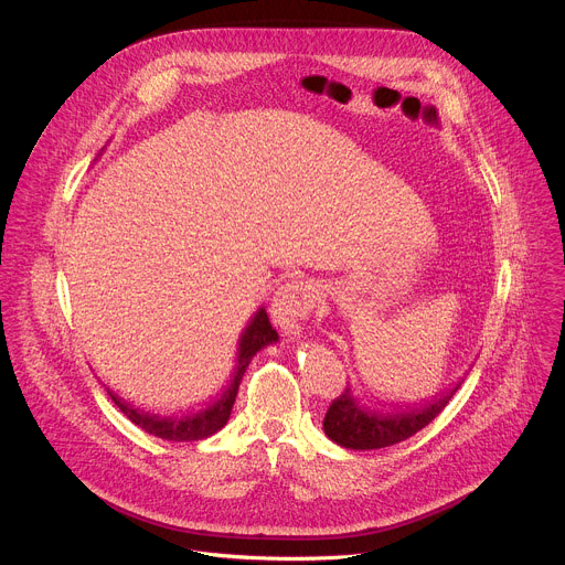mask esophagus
Listing matches in <instances>:
<instances>
[{
  "instance_id": "34e87169",
  "label": "esophagus",
  "mask_w": 565,
  "mask_h": 565,
  "mask_svg": "<svg viewBox=\"0 0 565 565\" xmlns=\"http://www.w3.org/2000/svg\"><path fill=\"white\" fill-rule=\"evenodd\" d=\"M317 301V288L310 281H290L275 297V315L288 335H299L303 321Z\"/></svg>"
}]
</instances>
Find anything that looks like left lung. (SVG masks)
<instances>
[{"label":"left lung","instance_id":"1","mask_svg":"<svg viewBox=\"0 0 565 565\" xmlns=\"http://www.w3.org/2000/svg\"><path fill=\"white\" fill-rule=\"evenodd\" d=\"M458 388V386H456ZM456 388L425 407H409L405 414H380L369 412L353 397L351 388L347 386L340 393L324 416V431L327 436L349 449H380L395 443H402L418 434L427 427L451 399Z\"/></svg>","mask_w":565,"mask_h":565}]
</instances>
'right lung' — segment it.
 <instances>
[{"label":"right lung","mask_w":565,"mask_h":565,"mask_svg":"<svg viewBox=\"0 0 565 565\" xmlns=\"http://www.w3.org/2000/svg\"><path fill=\"white\" fill-rule=\"evenodd\" d=\"M279 335L277 331L270 327V319H268V312L262 308L255 319L250 321V327L246 329V333L241 335V344H238V360H236V371L232 375V382L227 386V391L216 399L212 402V405L199 414H192V416H181V418H160V416H153V414H147V412H140L131 405H127V402L122 397H118L116 393H111L107 388V393L111 395V399L118 405V409L134 423L138 425L140 429H145L147 434L151 436H158L163 440H174V443H190V440H201V438H207L212 434H216L230 418V412H232V405H234V397H236V391H238V384H241V377H244L250 360L257 355V351H262L264 347L277 342Z\"/></svg>","instance_id":"1"}]
</instances>
